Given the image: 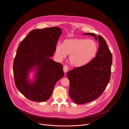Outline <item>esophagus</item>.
Masks as SVG:
<instances>
[{
  "label": "esophagus",
  "mask_w": 129,
  "mask_h": 129,
  "mask_svg": "<svg viewBox=\"0 0 129 129\" xmlns=\"http://www.w3.org/2000/svg\"><path fill=\"white\" fill-rule=\"evenodd\" d=\"M68 66H63V71L64 72H68Z\"/></svg>",
  "instance_id": "34e87169"
}]
</instances>
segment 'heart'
<instances>
[{"label": "heart", "instance_id": "heart-1", "mask_svg": "<svg viewBox=\"0 0 129 129\" xmlns=\"http://www.w3.org/2000/svg\"><path fill=\"white\" fill-rule=\"evenodd\" d=\"M98 51V45L92 40L75 39L66 40L63 45L58 44L56 47V55L60 59L69 54V61L73 66H84L91 60Z\"/></svg>", "mask_w": 129, "mask_h": 129}]
</instances>
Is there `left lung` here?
<instances>
[{"label": "left lung", "mask_w": 129, "mask_h": 129, "mask_svg": "<svg viewBox=\"0 0 129 129\" xmlns=\"http://www.w3.org/2000/svg\"><path fill=\"white\" fill-rule=\"evenodd\" d=\"M91 35L98 40L99 46L94 58L83 66L69 71V95L76 104H84L91 102L102 94L108 85L111 76L112 53L101 36Z\"/></svg>", "instance_id": "left-lung-1"}]
</instances>
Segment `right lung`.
<instances>
[{
	"instance_id": "obj_1",
	"label": "right lung",
	"mask_w": 129,
	"mask_h": 129,
	"mask_svg": "<svg viewBox=\"0 0 129 129\" xmlns=\"http://www.w3.org/2000/svg\"><path fill=\"white\" fill-rule=\"evenodd\" d=\"M61 33L57 27L33 30L17 48L13 63L15 84L19 92L31 101H47L57 82L64 75L61 64L50 59ZM35 66L37 68L36 80L30 83L27 76Z\"/></svg>"
}]
</instances>
